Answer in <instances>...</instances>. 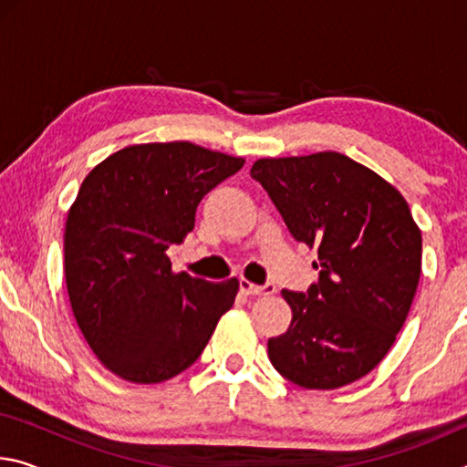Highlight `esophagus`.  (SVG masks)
Listing matches in <instances>:
<instances>
[{
  "instance_id": "esophagus-1",
  "label": "esophagus",
  "mask_w": 467,
  "mask_h": 467,
  "mask_svg": "<svg viewBox=\"0 0 467 467\" xmlns=\"http://www.w3.org/2000/svg\"><path fill=\"white\" fill-rule=\"evenodd\" d=\"M239 286H241V292H244V295H249V296H270L275 292L274 284H264V286H257V284H253L244 278H241Z\"/></svg>"
}]
</instances>
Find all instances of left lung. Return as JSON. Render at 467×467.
Returning <instances> with one entry per match:
<instances>
[{"label": "left lung", "instance_id": "obj_1", "mask_svg": "<svg viewBox=\"0 0 467 467\" xmlns=\"http://www.w3.org/2000/svg\"><path fill=\"white\" fill-rule=\"evenodd\" d=\"M319 280L282 290L290 327L267 339L274 368L305 389L368 375L404 326L420 280L422 234L401 193L339 152L259 158L251 167Z\"/></svg>", "mask_w": 467, "mask_h": 467}]
</instances>
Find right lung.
I'll use <instances>...</instances> for the list:
<instances>
[{
    "mask_svg": "<svg viewBox=\"0 0 467 467\" xmlns=\"http://www.w3.org/2000/svg\"><path fill=\"white\" fill-rule=\"evenodd\" d=\"M244 161L189 141L128 146L94 167L67 212L63 253L74 317L110 373L162 383L200 358L239 280L171 270L203 195Z\"/></svg>",
    "mask_w": 467,
    "mask_h": 467,
    "instance_id": "1",
    "label": "right lung"
}]
</instances>
